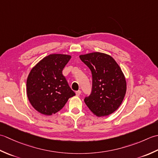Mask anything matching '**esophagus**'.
Segmentation results:
<instances>
[{
	"mask_svg": "<svg viewBox=\"0 0 158 158\" xmlns=\"http://www.w3.org/2000/svg\"><path fill=\"white\" fill-rule=\"evenodd\" d=\"M76 95L77 96H80V94H81V91H76Z\"/></svg>",
	"mask_w": 158,
	"mask_h": 158,
	"instance_id": "1",
	"label": "esophagus"
}]
</instances>
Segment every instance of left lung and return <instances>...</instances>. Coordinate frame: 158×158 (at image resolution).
Segmentation results:
<instances>
[{
  "mask_svg": "<svg viewBox=\"0 0 158 158\" xmlns=\"http://www.w3.org/2000/svg\"><path fill=\"white\" fill-rule=\"evenodd\" d=\"M80 59L92 73V89L85 102L98 117L107 116L117 110L126 93V81L113 58L104 53L80 55Z\"/></svg>",
  "mask_w": 158,
  "mask_h": 158,
  "instance_id": "obj_1",
  "label": "left lung"
}]
</instances>
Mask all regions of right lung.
Segmentation results:
<instances>
[{"label": "right lung", "instance_id": "add662e5", "mask_svg": "<svg viewBox=\"0 0 158 158\" xmlns=\"http://www.w3.org/2000/svg\"><path fill=\"white\" fill-rule=\"evenodd\" d=\"M70 59L71 56L66 54H50L40 60L28 74V100L40 113L55 114L64 107L69 98L76 95L62 73Z\"/></svg>", "mask_w": 158, "mask_h": 158}]
</instances>
